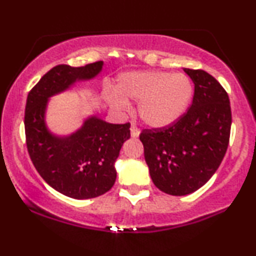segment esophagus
<instances>
[{"instance_id":"34e87169","label":"esophagus","mask_w":256,"mask_h":256,"mask_svg":"<svg viewBox=\"0 0 256 256\" xmlns=\"http://www.w3.org/2000/svg\"><path fill=\"white\" fill-rule=\"evenodd\" d=\"M130 130H131V136H132V137L136 138V137L140 136V128H138L137 126L134 125V124H132V125H131Z\"/></svg>"}]
</instances>
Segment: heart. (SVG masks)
Returning <instances> with one entry per match:
<instances>
[{
  "label": "heart",
  "mask_w": 256,
  "mask_h": 256,
  "mask_svg": "<svg viewBox=\"0 0 256 256\" xmlns=\"http://www.w3.org/2000/svg\"><path fill=\"white\" fill-rule=\"evenodd\" d=\"M192 95L193 84L184 74L146 70L120 75L116 90L110 92L107 100L118 110L128 108V100L138 101L140 119L161 128L176 122L186 112Z\"/></svg>",
  "instance_id": "obj_1"
}]
</instances>
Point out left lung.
Wrapping results in <instances>:
<instances>
[{
    "mask_svg": "<svg viewBox=\"0 0 256 256\" xmlns=\"http://www.w3.org/2000/svg\"><path fill=\"white\" fill-rule=\"evenodd\" d=\"M194 83L188 110L140 134L152 182L170 196L199 190L216 173L229 146L232 108L226 89L204 70L184 69Z\"/></svg>",
    "mask_w": 256,
    "mask_h": 256,
    "instance_id": "8db88e82",
    "label": "left lung"
}]
</instances>
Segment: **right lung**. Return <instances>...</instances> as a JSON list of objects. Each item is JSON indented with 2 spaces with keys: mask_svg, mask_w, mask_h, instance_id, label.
Instances as JSON below:
<instances>
[{
  "mask_svg": "<svg viewBox=\"0 0 256 256\" xmlns=\"http://www.w3.org/2000/svg\"><path fill=\"white\" fill-rule=\"evenodd\" d=\"M102 66L98 60L78 68L54 66L30 89L26 101L24 134L33 166L52 188L74 199L95 198L112 188L114 162L130 138V122L110 124L94 116L75 134L58 137L46 128L45 110L48 98L78 80L95 78Z\"/></svg>",
  "mask_w": 256,
  "mask_h": 256,
  "instance_id": "obj_1",
  "label": "right lung"
}]
</instances>
